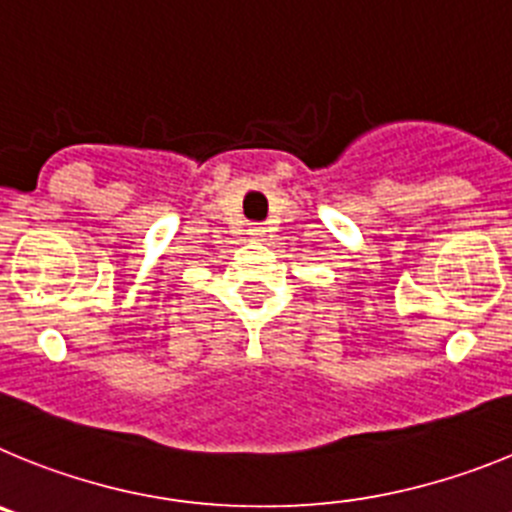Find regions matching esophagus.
Returning <instances> with one entry per match:
<instances>
[{"mask_svg":"<svg viewBox=\"0 0 512 512\" xmlns=\"http://www.w3.org/2000/svg\"><path fill=\"white\" fill-rule=\"evenodd\" d=\"M266 233H269V230H266V225H261V223H256V225H251V228H248V235H251L253 241H264Z\"/></svg>","mask_w":512,"mask_h":512,"instance_id":"esophagus-1","label":"esophagus"}]
</instances>
